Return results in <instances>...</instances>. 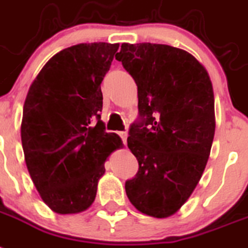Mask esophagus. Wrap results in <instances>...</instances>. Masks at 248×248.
Instances as JSON below:
<instances>
[{
    "mask_svg": "<svg viewBox=\"0 0 248 248\" xmlns=\"http://www.w3.org/2000/svg\"><path fill=\"white\" fill-rule=\"evenodd\" d=\"M118 134H119L120 138L123 139V143L125 144V143H126V138H128V133H126V132H119V133H118Z\"/></svg>",
    "mask_w": 248,
    "mask_h": 248,
    "instance_id": "1",
    "label": "esophagus"
}]
</instances>
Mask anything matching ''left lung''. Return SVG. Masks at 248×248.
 Returning <instances> with one entry per match:
<instances>
[{
  "instance_id": "left-lung-1",
  "label": "left lung",
  "mask_w": 248,
  "mask_h": 248,
  "mask_svg": "<svg viewBox=\"0 0 248 248\" xmlns=\"http://www.w3.org/2000/svg\"><path fill=\"white\" fill-rule=\"evenodd\" d=\"M115 58L138 87V122L128 147L137 175L125 183L129 200L155 218L175 214L199 183L214 132L212 81L199 61L165 44H122Z\"/></svg>"
}]
</instances>
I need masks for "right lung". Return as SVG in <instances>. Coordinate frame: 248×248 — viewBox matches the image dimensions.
Masks as SVG:
<instances>
[{"label": "right lung", "instance_id": "right-lung-1", "mask_svg": "<svg viewBox=\"0 0 248 248\" xmlns=\"http://www.w3.org/2000/svg\"><path fill=\"white\" fill-rule=\"evenodd\" d=\"M119 44L69 46L49 59L26 95L21 142L32 183L55 213L89 209L105 161L122 147L101 122V82Z\"/></svg>", "mask_w": 248, "mask_h": 248}]
</instances>
